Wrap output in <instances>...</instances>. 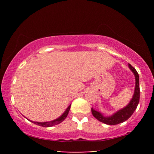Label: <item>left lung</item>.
I'll return each instance as SVG.
<instances>
[{
  "mask_svg": "<svg viewBox=\"0 0 154 154\" xmlns=\"http://www.w3.org/2000/svg\"><path fill=\"white\" fill-rule=\"evenodd\" d=\"M130 69L133 72L135 76V89H134V92L133 97L130 101V102L128 104L127 106L123 108L121 110L117 111L116 113H114L113 116L109 117H105L102 113L98 112L95 110H94L92 108V113L93 116L100 121L102 123H104L107 125H117L121 123H123L125 121L129 119L131 116L133 114V113L135 111V109L137 107V105L140 102V78H139V74L137 71L135 70V69L133 66L129 64L128 65Z\"/></svg>",
  "mask_w": 154,
  "mask_h": 154,
  "instance_id": "obj_1",
  "label": "left lung"
}]
</instances>
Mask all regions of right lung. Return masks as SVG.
Returning <instances> with one entry per match:
<instances>
[{"mask_svg":"<svg viewBox=\"0 0 154 154\" xmlns=\"http://www.w3.org/2000/svg\"><path fill=\"white\" fill-rule=\"evenodd\" d=\"M70 108H71V105H69L68 108L66 109V110L65 111V112L63 113V114L61 116L60 118H58L56 120H54V121H50V122H45V123H39V122H33V121H31L32 123H35V125H40V126H42V127H52V126L53 125H57V124L62 123V122L64 121V120L66 119L67 115H68L69 113V111L70 110Z\"/></svg>","mask_w":154,"mask_h":154,"instance_id":"right-lung-1","label":"right lung"}]
</instances>
